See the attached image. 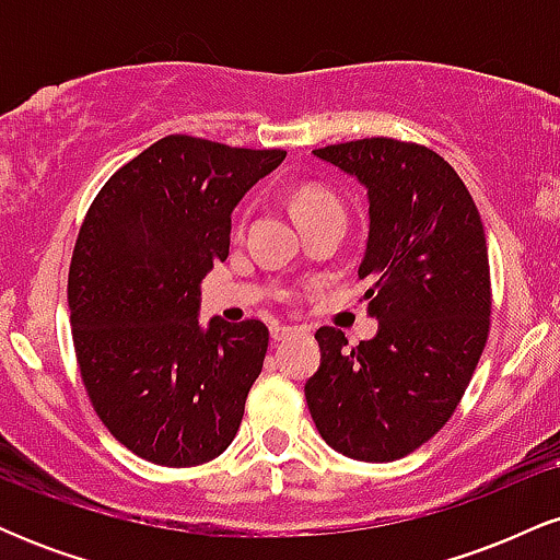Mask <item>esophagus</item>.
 <instances>
[{
    "instance_id": "obj_1",
    "label": "esophagus",
    "mask_w": 560,
    "mask_h": 560,
    "mask_svg": "<svg viewBox=\"0 0 560 560\" xmlns=\"http://www.w3.org/2000/svg\"><path fill=\"white\" fill-rule=\"evenodd\" d=\"M292 334H298V329H294V326H287V324L271 326V339H273V342H284V339L292 337Z\"/></svg>"
}]
</instances>
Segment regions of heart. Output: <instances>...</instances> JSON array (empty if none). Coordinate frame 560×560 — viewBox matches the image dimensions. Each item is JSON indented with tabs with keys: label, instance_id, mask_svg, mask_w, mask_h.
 I'll use <instances>...</instances> for the list:
<instances>
[{
	"label": "heart",
	"instance_id": "b5f03b06",
	"mask_svg": "<svg viewBox=\"0 0 560 560\" xmlns=\"http://www.w3.org/2000/svg\"><path fill=\"white\" fill-rule=\"evenodd\" d=\"M294 210H298L302 223L313 221V218H318V215H329V213L345 215L342 202H339V199L334 197L329 189H324V186H318V184L300 186L298 195H294Z\"/></svg>",
	"mask_w": 560,
	"mask_h": 560
}]
</instances>
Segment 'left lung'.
<instances>
[{
  "label": "left lung",
  "mask_w": 560,
  "mask_h": 560,
  "mask_svg": "<svg viewBox=\"0 0 560 560\" xmlns=\"http://www.w3.org/2000/svg\"><path fill=\"white\" fill-rule=\"evenodd\" d=\"M369 191V242L358 279L378 320L347 347L316 331L318 371L305 400L326 445L365 464L413 453L445 427L490 334L485 226L447 160L413 141L371 137L313 150Z\"/></svg>",
  "instance_id": "1"
}]
</instances>
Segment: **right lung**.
Masks as SVG:
<instances>
[{
    "label": "right lung",
    "instance_id": "add662e5",
    "mask_svg": "<svg viewBox=\"0 0 560 560\" xmlns=\"http://www.w3.org/2000/svg\"><path fill=\"white\" fill-rule=\"evenodd\" d=\"M284 150L171 137L94 197L68 273L83 387L120 445L150 464H208L231 445L260 376V320L199 326V284L229 258L231 213Z\"/></svg>",
    "mask_w": 560,
    "mask_h": 560
}]
</instances>
